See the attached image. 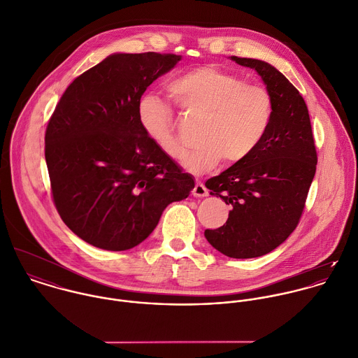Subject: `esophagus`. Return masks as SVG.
<instances>
[{
  "label": "esophagus",
  "instance_id": "34e87169",
  "mask_svg": "<svg viewBox=\"0 0 358 358\" xmlns=\"http://www.w3.org/2000/svg\"><path fill=\"white\" fill-rule=\"evenodd\" d=\"M208 194L209 192H208V188L205 187V184L201 182V181H196V184L192 189V195L198 196V198H203V196H208Z\"/></svg>",
  "mask_w": 358,
  "mask_h": 358
}]
</instances>
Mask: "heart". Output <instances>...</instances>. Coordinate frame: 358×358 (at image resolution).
<instances>
[{
  "label": "heart",
  "instance_id": "obj_1",
  "mask_svg": "<svg viewBox=\"0 0 358 358\" xmlns=\"http://www.w3.org/2000/svg\"><path fill=\"white\" fill-rule=\"evenodd\" d=\"M169 91L188 112L201 115L199 145L184 150L180 163L192 173L248 159L264 140L274 115L271 94L262 85L246 84L236 74L215 66H199L176 77ZM138 122L143 133L162 152L177 157L181 143L173 124L171 108L148 92L138 101Z\"/></svg>",
  "mask_w": 358,
  "mask_h": 358
}]
</instances>
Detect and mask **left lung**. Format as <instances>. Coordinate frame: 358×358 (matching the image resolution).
Returning a JSON list of instances; mask_svg holds the SVG:
<instances>
[{"label":"left lung","instance_id":"left-lung-1","mask_svg":"<svg viewBox=\"0 0 358 358\" xmlns=\"http://www.w3.org/2000/svg\"><path fill=\"white\" fill-rule=\"evenodd\" d=\"M255 69L274 101L271 126L259 148L206 181L210 195L232 209L227 222L206 229L222 255L252 259L278 248L297 227L317 167L307 105L285 76L264 61L231 57Z\"/></svg>","mask_w":358,"mask_h":358}]
</instances>
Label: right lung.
<instances>
[{
  "instance_id": "1",
  "label": "right lung",
  "mask_w": 358,
  "mask_h": 358,
  "mask_svg": "<svg viewBox=\"0 0 358 358\" xmlns=\"http://www.w3.org/2000/svg\"><path fill=\"white\" fill-rule=\"evenodd\" d=\"M180 55L113 54L73 80L45 131L55 208L87 243L127 250L145 241L163 210L188 198L192 176L143 133L138 101Z\"/></svg>"
}]
</instances>
